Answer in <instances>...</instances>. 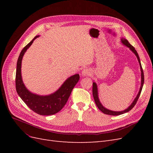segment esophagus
Returning <instances> with one entry per match:
<instances>
[{"label": "esophagus", "instance_id": "1", "mask_svg": "<svg viewBox=\"0 0 153 153\" xmlns=\"http://www.w3.org/2000/svg\"><path fill=\"white\" fill-rule=\"evenodd\" d=\"M91 74V71L89 69H85L82 71V75L83 76H89Z\"/></svg>", "mask_w": 153, "mask_h": 153}]
</instances>
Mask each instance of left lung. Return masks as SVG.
<instances>
[{
	"mask_svg": "<svg viewBox=\"0 0 153 153\" xmlns=\"http://www.w3.org/2000/svg\"><path fill=\"white\" fill-rule=\"evenodd\" d=\"M121 43L124 45L126 46V47H128L130 50L131 52H133V53H135V55H136V57L138 59V61L139 62V65H140V71H141V85H140V90L138 91V93L137 95L136 98H135V100H133V101L132 102V103L130 105V106H129L128 107L125 109L123 111H119V112H116V111H112V110H108L107 108H105L104 106L102 105V104L101 103L100 99H99V97H98V87H97V84H96V82H94L93 84H92V95H93L94 97V100L95 101V103L96 105V106H98V108L103 113H104L105 114H107V115H121L123 114L124 113H126L128 112H129V110H131L133 107L135 105L137 101L139 98V96L140 95L141 93V91L142 89V87H143V82H144V76H143V69L142 68V65H141V63H140V60L139 58V56H138V54L137 53V52L136 51V50L135 49L133 46L131 45H130L128 42V41L127 39H126L125 38H122L121 39Z\"/></svg>",
	"mask_w": 153,
	"mask_h": 153,
	"instance_id": "obj_1",
	"label": "left lung"
}]
</instances>
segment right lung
I'll return each mask as SVG.
<instances>
[{"label": "right lung", "mask_w": 153, "mask_h": 153, "mask_svg": "<svg viewBox=\"0 0 153 153\" xmlns=\"http://www.w3.org/2000/svg\"><path fill=\"white\" fill-rule=\"evenodd\" d=\"M39 36L34 37V38L23 48L18 57L15 80L16 89L21 99L32 111L39 115H50L59 112L66 105L73 89L80 79V75L76 74L68 78L59 89L49 95L40 96L32 93L27 89L22 80V61L27 49Z\"/></svg>", "instance_id": "1"}]
</instances>
